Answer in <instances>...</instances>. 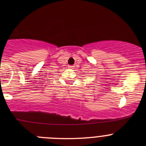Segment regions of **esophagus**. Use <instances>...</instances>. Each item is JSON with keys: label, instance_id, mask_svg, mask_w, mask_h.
<instances>
[{"label": "esophagus", "instance_id": "obj_1", "mask_svg": "<svg viewBox=\"0 0 146 146\" xmlns=\"http://www.w3.org/2000/svg\"><path fill=\"white\" fill-rule=\"evenodd\" d=\"M68 69H73L74 68V66H68Z\"/></svg>", "mask_w": 146, "mask_h": 146}]
</instances>
